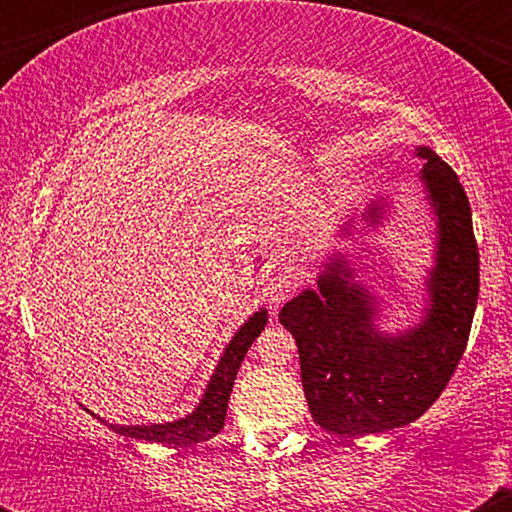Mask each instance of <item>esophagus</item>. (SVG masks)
<instances>
[{
	"label": "esophagus",
	"instance_id": "obj_1",
	"mask_svg": "<svg viewBox=\"0 0 512 512\" xmlns=\"http://www.w3.org/2000/svg\"><path fill=\"white\" fill-rule=\"evenodd\" d=\"M296 289H298V276L296 274H286L284 272V274L274 276V279L269 281V286H267V301L274 303V305L289 301L293 293H296Z\"/></svg>",
	"mask_w": 512,
	"mask_h": 512
}]
</instances>
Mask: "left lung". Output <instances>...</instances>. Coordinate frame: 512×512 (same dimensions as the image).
<instances>
[{
  "label": "left lung",
  "mask_w": 512,
  "mask_h": 512,
  "mask_svg": "<svg viewBox=\"0 0 512 512\" xmlns=\"http://www.w3.org/2000/svg\"><path fill=\"white\" fill-rule=\"evenodd\" d=\"M421 178L438 216V264L431 276L426 322L404 337L383 339L370 296L351 284L342 260L320 276V291L286 303L279 322L293 334L303 392L315 424L356 438L419 419L440 397L467 349L479 296V248L460 178L436 151ZM375 216V211H373Z\"/></svg>",
  "instance_id": "1"
}]
</instances>
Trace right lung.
Wrapping results in <instances>:
<instances>
[{
    "mask_svg": "<svg viewBox=\"0 0 512 512\" xmlns=\"http://www.w3.org/2000/svg\"><path fill=\"white\" fill-rule=\"evenodd\" d=\"M267 325V313L260 310L240 327V332L231 339V344L223 351L219 368L211 375V383L204 392L202 404H199L195 414L187 419L173 421V424H158V426H113V431L120 436L149 440V443H168L173 448H187V445L204 443V440L214 438L223 428L228 409V397H231L233 380H236L240 361L248 354L250 344Z\"/></svg>",
    "mask_w": 512,
    "mask_h": 512,
    "instance_id": "1",
    "label": "right lung"
}]
</instances>
